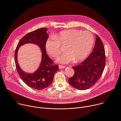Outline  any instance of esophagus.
Listing matches in <instances>:
<instances>
[{"label":"esophagus","instance_id":"obj_1","mask_svg":"<svg viewBox=\"0 0 121 121\" xmlns=\"http://www.w3.org/2000/svg\"><path fill=\"white\" fill-rule=\"evenodd\" d=\"M65 67V66H64V65H59V69H63V68H64Z\"/></svg>","mask_w":121,"mask_h":121}]
</instances>
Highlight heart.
Segmentation results:
<instances>
[{
  "mask_svg": "<svg viewBox=\"0 0 121 121\" xmlns=\"http://www.w3.org/2000/svg\"><path fill=\"white\" fill-rule=\"evenodd\" d=\"M94 38L90 31L78 30H64L48 38L45 48L52 56L56 57L61 53L60 45H65V53L57 58V61L67 64L74 60L78 63L85 59L93 47Z\"/></svg>",
  "mask_w": 121,
  "mask_h": 121,
  "instance_id": "heart-1",
  "label": "heart"
}]
</instances>
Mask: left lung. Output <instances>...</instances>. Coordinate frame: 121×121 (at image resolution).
I'll return each instance as SVG.
<instances>
[{
  "mask_svg": "<svg viewBox=\"0 0 121 121\" xmlns=\"http://www.w3.org/2000/svg\"><path fill=\"white\" fill-rule=\"evenodd\" d=\"M105 65V49L101 39L97 35L91 55L80 64L72 67L75 73L69 78V83L77 90H87L99 80Z\"/></svg>",
  "mask_w": 121,
  "mask_h": 121,
  "instance_id": "obj_1",
  "label": "left lung"
}]
</instances>
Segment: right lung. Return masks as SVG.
I'll return each mask as SVG.
<instances>
[{
	"label": "right lung",
	"mask_w": 121,
	"mask_h": 121,
	"mask_svg": "<svg viewBox=\"0 0 121 121\" xmlns=\"http://www.w3.org/2000/svg\"><path fill=\"white\" fill-rule=\"evenodd\" d=\"M47 29L42 28L29 32L20 41L15 52V62L17 70L22 81L29 87L37 90L44 89L52 83L55 73L59 70L58 65L53 62L46 53L45 43L48 38ZM27 43L37 45L41 49L42 59L38 69L32 73L23 71L18 63L17 52L19 48Z\"/></svg>",
	"instance_id": "obj_1"
}]
</instances>
